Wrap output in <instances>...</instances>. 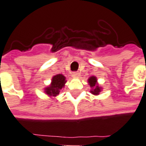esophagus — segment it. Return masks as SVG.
Instances as JSON below:
<instances>
[{
    "instance_id": "esophagus-1",
    "label": "esophagus",
    "mask_w": 146,
    "mask_h": 146,
    "mask_svg": "<svg viewBox=\"0 0 146 146\" xmlns=\"http://www.w3.org/2000/svg\"><path fill=\"white\" fill-rule=\"evenodd\" d=\"M79 75H80V73L78 72H73V74H72V76H73V77H78Z\"/></svg>"
}]
</instances>
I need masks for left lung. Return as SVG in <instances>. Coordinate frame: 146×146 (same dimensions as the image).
Returning a JSON list of instances; mask_svg holds the SVG:
<instances>
[{"instance_id":"obj_1","label":"left lung","mask_w":146,"mask_h":146,"mask_svg":"<svg viewBox=\"0 0 146 146\" xmlns=\"http://www.w3.org/2000/svg\"><path fill=\"white\" fill-rule=\"evenodd\" d=\"M96 81H97L96 78L94 77V76L89 78V86H91V88H92V90L91 91V92L94 95H98L100 92V88L96 85Z\"/></svg>"}]
</instances>
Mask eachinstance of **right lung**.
Wrapping results in <instances>:
<instances>
[{
	"label": "right lung",
	"mask_w": 146,
	"mask_h": 146,
	"mask_svg": "<svg viewBox=\"0 0 146 146\" xmlns=\"http://www.w3.org/2000/svg\"><path fill=\"white\" fill-rule=\"evenodd\" d=\"M65 82V77L63 74L55 75L52 78V83L50 86L45 89L46 93L50 96H56L59 94L60 89L64 86Z\"/></svg>",
	"instance_id": "obj_1"
}]
</instances>
